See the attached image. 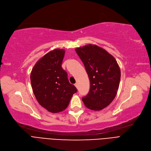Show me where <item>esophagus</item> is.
<instances>
[{"mask_svg": "<svg viewBox=\"0 0 151 151\" xmlns=\"http://www.w3.org/2000/svg\"><path fill=\"white\" fill-rule=\"evenodd\" d=\"M75 87H76V88H78V84H77V83L75 84Z\"/></svg>", "mask_w": 151, "mask_h": 151, "instance_id": "1", "label": "esophagus"}]
</instances>
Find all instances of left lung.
<instances>
[{
    "mask_svg": "<svg viewBox=\"0 0 151 151\" xmlns=\"http://www.w3.org/2000/svg\"><path fill=\"white\" fill-rule=\"evenodd\" d=\"M90 81V89L82 101L87 108L98 111L107 107L117 93L121 72L115 58L96 45L75 49Z\"/></svg>",
    "mask_w": 151,
    "mask_h": 151,
    "instance_id": "1",
    "label": "left lung"
}]
</instances>
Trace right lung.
Masks as SVG:
<instances>
[{"mask_svg":"<svg viewBox=\"0 0 151 151\" xmlns=\"http://www.w3.org/2000/svg\"><path fill=\"white\" fill-rule=\"evenodd\" d=\"M65 50L55 49L40 58L32 68L31 83L39 104L52 113L66 109L77 89L62 68Z\"/></svg>","mask_w":151,"mask_h":151,"instance_id":"obj_1","label":"right lung"}]
</instances>
